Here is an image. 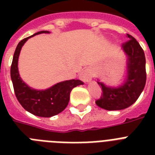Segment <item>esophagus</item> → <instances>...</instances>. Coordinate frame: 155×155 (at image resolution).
Masks as SVG:
<instances>
[{
  "label": "esophagus",
  "instance_id": "34e87169",
  "mask_svg": "<svg viewBox=\"0 0 155 155\" xmlns=\"http://www.w3.org/2000/svg\"><path fill=\"white\" fill-rule=\"evenodd\" d=\"M92 73L90 69H85L80 74V79L84 82H88L92 80Z\"/></svg>",
  "mask_w": 155,
  "mask_h": 155
}]
</instances>
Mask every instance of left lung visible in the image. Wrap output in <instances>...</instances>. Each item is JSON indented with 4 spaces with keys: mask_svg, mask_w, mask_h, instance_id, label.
<instances>
[{
    "mask_svg": "<svg viewBox=\"0 0 155 155\" xmlns=\"http://www.w3.org/2000/svg\"><path fill=\"white\" fill-rule=\"evenodd\" d=\"M130 39L124 42L121 48L128 56L127 79L118 87H106L97 82L101 87L102 93L96 101L97 106L106 110H121L132 105L143 91L147 81L146 57L142 47L130 35Z\"/></svg>",
    "mask_w": 155,
    "mask_h": 155,
    "instance_id": "left-lung-1",
    "label": "left lung"
}]
</instances>
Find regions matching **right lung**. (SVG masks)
Returning a JSON list of instances; mask_svg holds the SVG:
<instances>
[{"mask_svg":"<svg viewBox=\"0 0 155 155\" xmlns=\"http://www.w3.org/2000/svg\"><path fill=\"white\" fill-rule=\"evenodd\" d=\"M42 33H49V31H39L18 43L11 64L10 75L16 97L23 108L38 117H51L65 109L70 100L71 90L78 85L84 84V83L80 80H66L56 84L47 90H35L22 81L18 68L21 49L28 38Z\"/></svg>","mask_w":155,"mask_h":155,"instance_id":"right-lung-1","label":"right lung"}]
</instances>
